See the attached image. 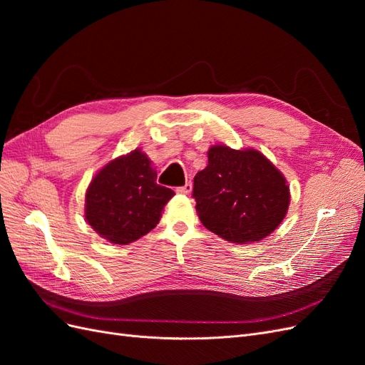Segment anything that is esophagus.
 I'll return each mask as SVG.
<instances>
[{"mask_svg": "<svg viewBox=\"0 0 365 365\" xmlns=\"http://www.w3.org/2000/svg\"><path fill=\"white\" fill-rule=\"evenodd\" d=\"M176 192L181 193V195H190V193H192V184L187 182L185 185L178 187V189H176Z\"/></svg>", "mask_w": 365, "mask_h": 365, "instance_id": "esophagus-1", "label": "esophagus"}]
</instances>
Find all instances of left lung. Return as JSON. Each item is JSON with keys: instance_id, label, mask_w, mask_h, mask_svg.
<instances>
[{"instance_id": "1", "label": "left lung", "mask_w": 365, "mask_h": 365, "mask_svg": "<svg viewBox=\"0 0 365 365\" xmlns=\"http://www.w3.org/2000/svg\"><path fill=\"white\" fill-rule=\"evenodd\" d=\"M208 164L195 176L193 197L202 225L236 245L269 236L288 213L283 173L257 149L210 146Z\"/></svg>"}]
</instances>
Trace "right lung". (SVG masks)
<instances>
[{
    "instance_id": "right-lung-1",
    "label": "right lung",
    "mask_w": 365,
    "mask_h": 365,
    "mask_svg": "<svg viewBox=\"0 0 365 365\" xmlns=\"http://www.w3.org/2000/svg\"><path fill=\"white\" fill-rule=\"evenodd\" d=\"M173 195L157 184L146 153L134 149L94 175L85 193V220L109 244L128 245L157 227Z\"/></svg>"
}]
</instances>
